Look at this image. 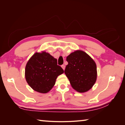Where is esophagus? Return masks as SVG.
Here are the masks:
<instances>
[{"instance_id":"obj_1","label":"esophagus","mask_w":125,"mask_h":125,"mask_svg":"<svg viewBox=\"0 0 125 125\" xmlns=\"http://www.w3.org/2000/svg\"><path fill=\"white\" fill-rule=\"evenodd\" d=\"M61 67H62V69L63 70H65V65H62V66H61Z\"/></svg>"}]
</instances>
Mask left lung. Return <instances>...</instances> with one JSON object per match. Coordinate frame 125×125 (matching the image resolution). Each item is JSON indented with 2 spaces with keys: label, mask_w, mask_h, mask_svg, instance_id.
Instances as JSON below:
<instances>
[{
  "label": "left lung",
  "mask_w": 125,
  "mask_h": 125,
  "mask_svg": "<svg viewBox=\"0 0 125 125\" xmlns=\"http://www.w3.org/2000/svg\"><path fill=\"white\" fill-rule=\"evenodd\" d=\"M64 73L73 88L83 93L91 89L97 80V66L90 56L82 50H76L68 56Z\"/></svg>",
  "instance_id": "obj_1"
}]
</instances>
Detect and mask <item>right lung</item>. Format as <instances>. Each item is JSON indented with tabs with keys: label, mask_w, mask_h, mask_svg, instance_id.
<instances>
[{
	"label": "right lung",
	"mask_w": 125,
	"mask_h": 125,
	"mask_svg": "<svg viewBox=\"0 0 125 125\" xmlns=\"http://www.w3.org/2000/svg\"><path fill=\"white\" fill-rule=\"evenodd\" d=\"M64 70L57 61L46 52H36L28 60L25 68V78L34 91L46 94L54 86L57 77Z\"/></svg>",
	"instance_id": "right-lung-1"
}]
</instances>
